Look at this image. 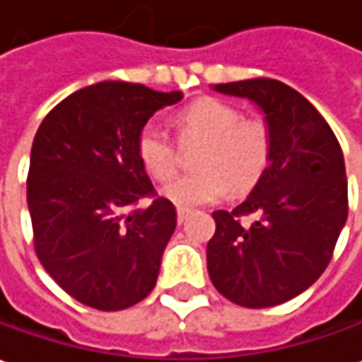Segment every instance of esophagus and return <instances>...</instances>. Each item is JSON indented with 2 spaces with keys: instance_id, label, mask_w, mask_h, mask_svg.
Returning <instances> with one entry per match:
<instances>
[{
  "instance_id": "34e87169",
  "label": "esophagus",
  "mask_w": 362,
  "mask_h": 362,
  "mask_svg": "<svg viewBox=\"0 0 362 362\" xmlns=\"http://www.w3.org/2000/svg\"><path fill=\"white\" fill-rule=\"evenodd\" d=\"M192 214H194V212H192V210H188V208H178V210H176V218H178V223L186 222V220L190 218Z\"/></svg>"
}]
</instances>
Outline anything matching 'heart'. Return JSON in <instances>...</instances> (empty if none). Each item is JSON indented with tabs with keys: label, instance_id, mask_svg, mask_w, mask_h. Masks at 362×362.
<instances>
[{
	"label": "heart",
	"instance_id": "obj_1",
	"mask_svg": "<svg viewBox=\"0 0 362 362\" xmlns=\"http://www.w3.org/2000/svg\"><path fill=\"white\" fill-rule=\"evenodd\" d=\"M182 134L202 136L198 170L182 174L164 186V196L180 208L223 200L232 190L253 188L267 170L272 140L264 122L243 120L240 110L218 100L200 98L180 112ZM136 154L154 180H170L178 168V154L168 130L146 122L136 136Z\"/></svg>",
	"mask_w": 362,
	"mask_h": 362
}]
</instances>
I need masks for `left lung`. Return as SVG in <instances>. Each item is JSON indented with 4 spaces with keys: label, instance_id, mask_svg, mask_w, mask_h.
Listing matches in <instances>:
<instances>
[{
    "label": "left lung",
    "instance_id": "1",
    "mask_svg": "<svg viewBox=\"0 0 362 362\" xmlns=\"http://www.w3.org/2000/svg\"><path fill=\"white\" fill-rule=\"evenodd\" d=\"M214 88L264 110L272 156L245 202L212 214L208 274L235 305L274 307L311 287L333 257L349 212L343 150L319 110L281 81L250 78ZM245 215L256 220L245 223Z\"/></svg>",
    "mask_w": 362,
    "mask_h": 362
}]
</instances>
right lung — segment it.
Returning <instances> with one entry per match:
<instances>
[{
	"mask_svg": "<svg viewBox=\"0 0 362 362\" xmlns=\"http://www.w3.org/2000/svg\"><path fill=\"white\" fill-rule=\"evenodd\" d=\"M182 97L103 81L61 100L37 130L27 176L35 253L78 303L120 311L154 289L176 208L156 198L136 136Z\"/></svg>",
	"mask_w": 362,
	"mask_h": 362,
	"instance_id": "right-lung-1",
	"label": "right lung"
}]
</instances>
